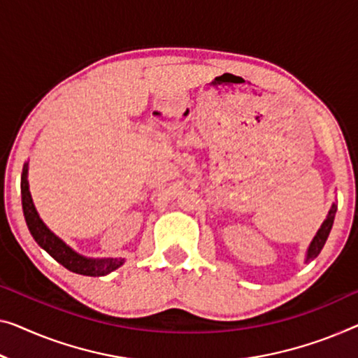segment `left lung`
Wrapping results in <instances>:
<instances>
[{
    "label": "left lung",
    "instance_id": "obj_1",
    "mask_svg": "<svg viewBox=\"0 0 358 358\" xmlns=\"http://www.w3.org/2000/svg\"><path fill=\"white\" fill-rule=\"evenodd\" d=\"M334 215H336V204H333L331 210L328 212L327 220L323 222V225H322V228H320V230H318L317 236L313 238L310 248H308L306 262H310V260L315 259L317 255L320 254V250L323 249L324 243H327V239H328V234H329V231H331V227H333V222H334Z\"/></svg>",
    "mask_w": 358,
    "mask_h": 358
}]
</instances>
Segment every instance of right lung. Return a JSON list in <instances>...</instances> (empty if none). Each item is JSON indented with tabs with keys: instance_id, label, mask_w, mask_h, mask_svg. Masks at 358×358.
I'll return each instance as SVG.
<instances>
[{
	"instance_id": "obj_1",
	"label": "right lung",
	"mask_w": 358,
	"mask_h": 358,
	"mask_svg": "<svg viewBox=\"0 0 358 358\" xmlns=\"http://www.w3.org/2000/svg\"><path fill=\"white\" fill-rule=\"evenodd\" d=\"M20 191H22V207L25 222L31 236L35 238V241L38 243L52 259L66 266L67 270H71L73 273L78 275L103 276L110 273L112 270L119 268V266L124 264L122 259H87L83 257V255H78L76 250H72L66 243H62L55 233L50 231V228L41 222L38 213H36L34 202H31L29 181H27V164L24 165L22 170Z\"/></svg>"
}]
</instances>
